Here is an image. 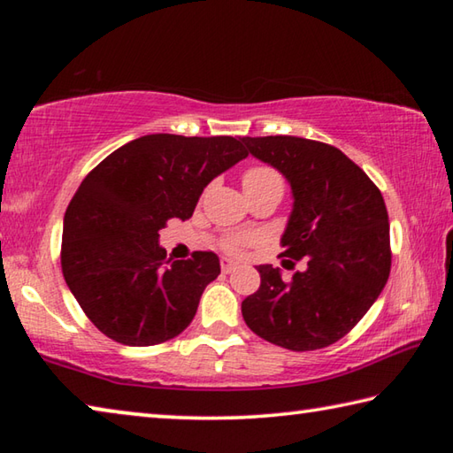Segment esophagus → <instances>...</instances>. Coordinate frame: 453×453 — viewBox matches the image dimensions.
Listing matches in <instances>:
<instances>
[{
	"label": "esophagus",
	"mask_w": 453,
	"mask_h": 453,
	"mask_svg": "<svg viewBox=\"0 0 453 453\" xmlns=\"http://www.w3.org/2000/svg\"><path fill=\"white\" fill-rule=\"evenodd\" d=\"M235 262L232 257H221V272L224 273H229V272H234L235 270Z\"/></svg>",
	"instance_id": "obj_1"
}]
</instances>
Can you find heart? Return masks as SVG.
Segmentation results:
<instances>
[{
  "mask_svg": "<svg viewBox=\"0 0 453 453\" xmlns=\"http://www.w3.org/2000/svg\"><path fill=\"white\" fill-rule=\"evenodd\" d=\"M243 189L254 191V189H278L283 194V178L278 170H273L270 165H251L243 172ZM240 243L237 240L229 242V248H235Z\"/></svg>",
  "mask_w": 453,
  "mask_h": 453,
  "instance_id": "b5f03b06",
  "label": "heart"
}]
</instances>
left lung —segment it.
Masks as SVG:
<instances>
[{
	"label": "left lung",
	"mask_w": 453,
	"mask_h": 453,
	"mask_svg": "<svg viewBox=\"0 0 453 453\" xmlns=\"http://www.w3.org/2000/svg\"><path fill=\"white\" fill-rule=\"evenodd\" d=\"M248 153L280 170L294 210L281 257L305 259L283 281L259 265L262 286L242 302L251 332L291 351L321 349L349 334L378 300L392 267L381 191L334 145L294 135L242 137ZM296 265L283 259V265Z\"/></svg>",
	"instance_id": "obj_1"
}]
</instances>
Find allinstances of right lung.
<instances>
[{"mask_svg": "<svg viewBox=\"0 0 453 453\" xmlns=\"http://www.w3.org/2000/svg\"><path fill=\"white\" fill-rule=\"evenodd\" d=\"M248 157L229 135L151 134L91 170L64 218L61 272L99 332L124 346H156L186 329L205 286L219 275L213 251L167 259L159 229L189 219L203 188Z\"/></svg>", "mask_w": 453, "mask_h": 453, "instance_id": "obj_1", "label": "right lung"}]
</instances>
